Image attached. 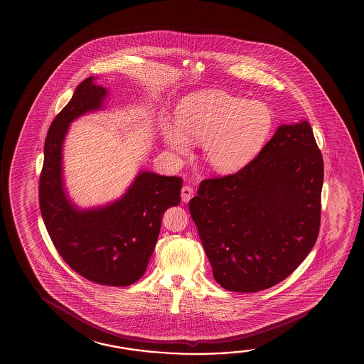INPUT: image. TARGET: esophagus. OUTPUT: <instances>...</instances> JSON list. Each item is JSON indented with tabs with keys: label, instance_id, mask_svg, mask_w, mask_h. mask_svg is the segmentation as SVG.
<instances>
[{
	"label": "esophagus",
	"instance_id": "34e87169",
	"mask_svg": "<svg viewBox=\"0 0 364 364\" xmlns=\"http://www.w3.org/2000/svg\"><path fill=\"white\" fill-rule=\"evenodd\" d=\"M193 197H194V189L191 188V185H184L181 189L183 202L188 203Z\"/></svg>",
	"mask_w": 364,
	"mask_h": 364
}]
</instances>
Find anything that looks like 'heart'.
Returning a JSON list of instances; mask_svg holds the SVG:
<instances>
[{
	"label": "heart",
	"instance_id": "b5f03b06",
	"mask_svg": "<svg viewBox=\"0 0 364 364\" xmlns=\"http://www.w3.org/2000/svg\"><path fill=\"white\" fill-rule=\"evenodd\" d=\"M273 128V114L264 102L213 90L180 104L176 125L161 127L164 144L179 155L200 144V160L215 173H232L260 152Z\"/></svg>",
	"mask_w": 364,
	"mask_h": 364
}]
</instances>
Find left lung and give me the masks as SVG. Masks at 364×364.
I'll use <instances>...</instances> for the list:
<instances>
[{"label":"left lung","mask_w":364,"mask_h":364,"mask_svg":"<svg viewBox=\"0 0 364 364\" xmlns=\"http://www.w3.org/2000/svg\"><path fill=\"white\" fill-rule=\"evenodd\" d=\"M322 183L307 120L279 125L237 173L203 180L189 209L215 282L259 292L292 274L317 240Z\"/></svg>","instance_id":"obj_1"}]
</instances>
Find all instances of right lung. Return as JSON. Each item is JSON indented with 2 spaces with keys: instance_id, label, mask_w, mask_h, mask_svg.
I'll return each mask as SVG.
<instances>
[{
  "instance_id": "1",
  "label": "right lung",
  "mask_w": 364,
  "mask_h": 364,
  "mask_svg": "<svg viewBox=\"0 0 364 364\" xmlns=\"http://www.w3.org/2000/svg\"><path fill=\"white\" fill-rule=\"evenodd\" d=\"M95 78L78 85L50 124L39 205L55 249L76 273L102 286H131L146 272L165 210L180 203L183 180L144 170L113 202L85 209L72 202L63 179V144L73 120L105 107L109 92Z\"/></svg>"
}]
</instances>
